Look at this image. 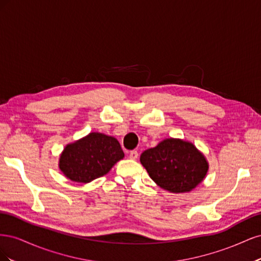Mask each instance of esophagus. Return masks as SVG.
Here are the masks:
<instances>
[{
    "label": "esophagus",
    "instance_id": "esophagus-1",
    "mask_svg": "<svg viewBox=\"0 0 261 261\" xmlns=\"http://www.w3.org/2000/svg\"><path fill=\"white\" fill-rule=\"evenodd\" d=\"M138 158V152L136 151V150H133V151L129 152V159L132 160H136Z\"/></svg>",
    "mask_w": 261,
    "mask_h": 261
}]
</instances>
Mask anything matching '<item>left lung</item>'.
Wrapping results in <instances>:
<instances>
[{"label":"left lung","instance_id":"8db88e82","mask_svg":"<svg viewBox=\"0 0 261 261\" xmlns=\"http://www.w3.org/2000/svg\"><path fill=\"white\" fill-rule=\"evenodd\" d=\"M140 163L158 186L173 194L192 192L209 170L203 153L179 138H165L154 148L145 150Z\"/></svg>","mask_w":261,"mask_h":261}]
</instances>
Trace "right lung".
I'll return each mask as SVG.
<instances>
[{
	"mask_svg": "<svg viewBox=\"0 0 261 261\" xmlns=\"http://www.w3.org/2000/svg\"><path fill=\"white\" fill-rule=\"evenodd\" d=\"M123 158L124 152L116 138L92 132L65 146L59 168L68 179L87 184L106 175Z\"/></svg>",
	"mask_w": 261,
	"mask_h": 261,
	"instance_id": "obj_1",
	"label": "right lung"
}]
</instances>
